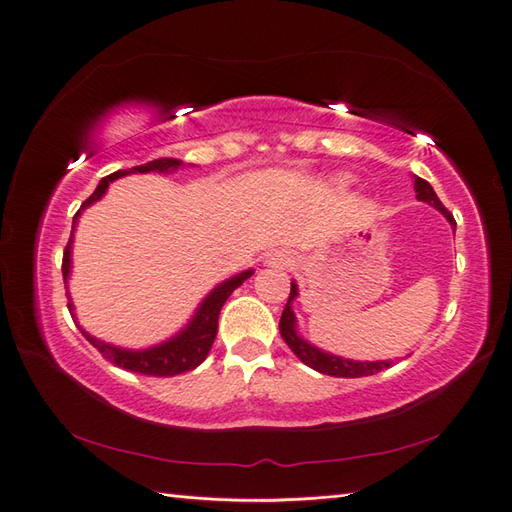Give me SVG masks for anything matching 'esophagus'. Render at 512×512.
Returning a JSON list of instances; mask_svg holds the SVG:
<instances>
[{
	"label": "esophagus",
	"instance_id": "34e87169",
	"mask_svg": "<svg viewBox=\"0 0 512 512\" xmlns=\"http://www.w3.org/2000/svg\"><path fill=\"white\" fill-rule=\"evenodd\" d=\"M267 263L272 265V267H289V265H294V256L289 254L287 249H278V252L269 254Z\"/></svg>",
	"mask_w": 512,
	"mask_h": 512
}]
</instances>
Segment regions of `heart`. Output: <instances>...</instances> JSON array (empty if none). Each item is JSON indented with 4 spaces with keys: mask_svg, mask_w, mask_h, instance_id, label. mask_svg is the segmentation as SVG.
<instances>
[{
    "mask_svg": "<svg viewBox=\"0 0 512 512\" xmlns=\"http://www.w3.org/2000/svg\"><path fill=\"white\" fill-rule=\"evenodd\" d=\"M352 180H354V178H352V176H347V173H343V176L336 178V182H339V185H350Z\"/></svg>",
    "mask_w": 512,
    "mask_h": 512,
    "instance_id": "1",
    "label": "heart"
}]
</instances>
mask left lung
<instances>
[{"label":"left lung","instance_id":"left-lung-1","mask_svg":"<svg viewBox=\"0 0 512 512\" xmlns=\"http://www.w3.org/2000/svg\"><path fill=\"white\" fill-rule=\"evenodd\" d=\"M414 191H417V200L428 202L430 207H435L437 211H441L443 218H446L448 223L452 225V229L457 227L455 218H452L450 211L441 205V200L437 198L435 189L430 187V182H426L419 176H414ZM296 296H298V285L292 281V292H289L287 305H285L281 323H278V327H281V336H283V341L289 345V350H292L305 365H310L312 370L321 372V374L345 376V379H356V376H370V374H376V372H381L385 368H390L392 361H352V359H343V356L325 352V350H321V347H316L307 339H303V336L298 334L296 314L292 310V303L296 301Z\"/></svg>","mask_w":512,"mask_h":512}]
</instances>
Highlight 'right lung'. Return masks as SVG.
<instances>
[{
    "label": "right lung",
    "mask_w": 512,
    "mask_h": 512,
    "mask_svg": "<svg viewBox=\"0 0 512 512\" xmlns=\"http://www.w3.org/2000/svg\"><path fill=\"white\" fill-rule=\"evenodd\" d=\"M180 167H182V160H178V158H158V160L147 162V165L124 169V171L120 169V171L111 173V176L100 180V185L95 187L93 194L82 202L80 211H77L73 218L71 238H69V245H66V249H64V260H62V276L66 283V294H69V278H71V267H73V260H71L73 236H75V227H77V220H80V216H82V211L95 205L98 200H102V196L106 194V189H109L113 180L131 176V173H151V171L173 173ZM252 274H254V269H245V272L225 278L223 283H218L205 298H202V303L196 307L194 316L189 318L187 325L182 327L180 332H176L171 339L162 341L158 345L142 347V350H129V347H120V345L95 339L93 334L86 332L84 327L77 323L75 307H73L71 298H69V312L75 318V325L80 327V332L84 334V339L89 341L93 347H98L104 359H109L113 365H118V368H124L129 372H138V374H149V376H176L182 372L196 370L198 365L207 359V354L211 350V345H214L216 332H218L220 310H223V305L231 296V292H234L236 287L243 285Z\"/></svg>",
    "instance_id": "add662e5"
}]
</instances>
